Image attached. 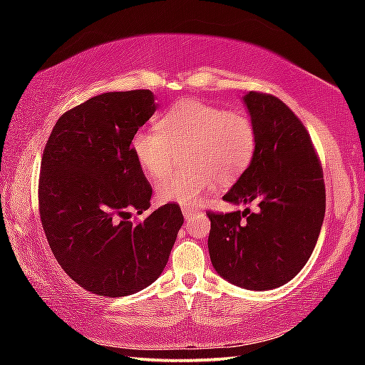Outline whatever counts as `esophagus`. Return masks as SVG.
I'll use <instances>...</instances> for the list:
<instances>
[{
	"label": "esophagus",
	"mask_w": 365,
	"mask_h": 365,
	"mask_svg": "<svg viewBox=\"0 0 365 365\" xmlns=\"http://www.w3.org/2000/svg\"><path fill=\"white\" fill-rule=\"evenodd\" d=\"M182 212L185 215V219H190V217H193V215L197 212V209L195 206H183L182 207Z\"/></svg>",
	"instance_id": "1"
}]
</instances>
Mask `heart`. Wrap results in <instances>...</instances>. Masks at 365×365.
I'll use <instances>...</instances> for the list:
<instances>
[{
  "label": "heart",
  "mask_w": 365,
  "mask_h": 365,
  "mask_svg": "<svg viewBox=\"0 0 365 365\" xmlns=\"http://www.w3.org/2000/svg\"><path fill=\"white\" fill-rule=\"evenodd\" d=\"M158 128H138L130 150L148 177L159 178L173 163V151L185 150L184 162L192 169L160 178V202L193 205L215 183L227 187L250 168L256 151V128L242 109L225 110L217 104L182 100L159 117Z\"/></svg>",
  "instance_id": "1"
}]
</instances>
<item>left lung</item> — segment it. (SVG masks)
Instances as JSON below:
<instances>
[{
	"mask_svg": "<svg viewBox=\"0 0 365 365\" xmlns=\"http://www.w3.org/2000/svg\"><path fill=\"white\" fill-rule=\"evenodd\" d=\"M243 101L256 128V151L224 201L257 202V211L207 212V248L222 279L262 292L285 285L311 257L325 215V185L311 137L293 110L257 91Z\"/></svg>",
	"mask_w": 365,
	"mask_h": 365,
	"instance_id": "obj_1",
	"label": "left lung"
}]
</instances>
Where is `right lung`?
I'll use <instances>...</instances> for the list:
<instances>
[{
    "instance_id": "right-lung-1",
    "label": "right lung",
    "mask_w": 365,
    "mask_h": 365,
    "mask_svg": "<svg viewBox=\"0 0 365 365\" xmlns=\"http://www.w3.org/2000/svg\"><path fill=\"white\" fill-rule=\"evenodd\" d=\"M158 109L150 90L109 91L67 110L41 158L38 205L54 257L71 279L120 298L158 279L183 224L175 202L153 211V195L135 160L133 133Z\"/></svg>"
}]
</instances>
